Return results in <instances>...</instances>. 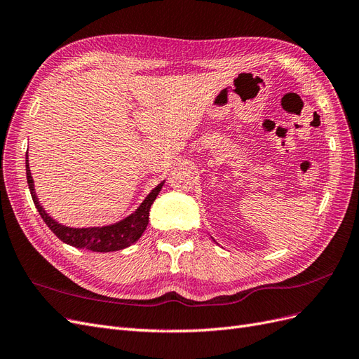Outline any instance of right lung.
Returning a JSON list of instances; mask_svg holds the SVG:
<instances>
[{"label":"right lung","mask_w":359,"mask_h":359,"mask_svg":"<svg viewBox=\"0 0 359 359\" xmlns=\"http://www.w3.org/2000/svg\"><path fill=\"white\" fill-rule=\"evenodd\" d=\"M25 168H27V181L31 191L32 202H34L39 214L41 215L43 222L48 224L49 229L55 233L62 243L73 245L76 248H86L91 252L107 253V252H116V250H123L135 244L142 233L145 232L148 220H149V208L158 193L163 187L165 181H161L156 189L151 190V193L144 199V202L139 205V208L130 214L121 222L102 226V227H69L53 220L52 217L45 211V208L40 205L37 194L34 190V180L31 177L29 163H28V153L25 157Z\"/></svg>","instance_id":"right-lung-1"}]
</instances>
